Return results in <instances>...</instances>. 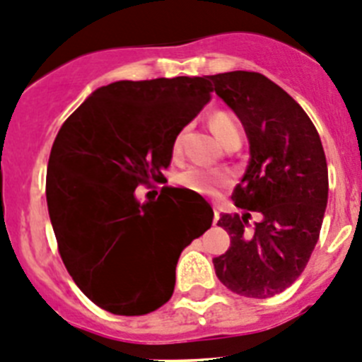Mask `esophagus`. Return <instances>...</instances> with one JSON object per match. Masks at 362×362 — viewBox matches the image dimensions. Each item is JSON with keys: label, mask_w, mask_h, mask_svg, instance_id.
I'll return each mask as SVG.
<instances>
[{"label": "esophagus", "mask_w": 362, "mask_h": 362, "mask_svg": "<svg viewBox=\"0 0 362 362\" xmlns=\"http://www.w3.org/2000/svg\"><path fill=\"white\" fill-rule=\"evenodd\" d=\"M217 221H218V211H217V209H215V215H214V223H217Z\"/></svg>", "instance_id": "obj_1"}]
</instances>
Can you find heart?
I'll list each match as a JSON object with an SVG mask.
<instances>
[{
	"label": "heart",
	"mask_w": 362,
	"mask_h": 362,
	"mask_svg": "<svg viewBox=\"0 0 362 362\" xmlns=\"http://www.w3.org/2000/svg\"><path fill=\"white\" fill-rule=\"evenodd\" d=\"M209 127L221 144H226L230 138L239 136V129L235 127L233 119L224 112H217V114L211 115ZM182 144H184V134L180 132L173 141V154L175 156L182 153ZM175 182L184 189H189L193 193H199V195H215L221 187H226L232 182V176L226 171H221V169L189 165L175 176Z\"/></svg>",
	"instance_id": "b5f03b06"
}]
</instances>
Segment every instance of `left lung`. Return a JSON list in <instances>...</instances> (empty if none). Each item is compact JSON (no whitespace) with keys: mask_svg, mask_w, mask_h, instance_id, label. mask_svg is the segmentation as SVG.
<instances>
[{"mask_svg":"<svg viewBox=\"0 0 362 362\" xmlns=\"http://www.w3.org/2000/svg\"><path fill=\"white\" fill-rule=\"evenodd\" d=\"M208 81L250 141V162L232 193L243 214L217 223L230 248L214 259L215 274L232 293L270 298L298 279L315 250L327 204L326 154L309 115L265 75L230 71Z\"/></svg>","mask_w":362,"mask_h":362,"instance_id":"obj_1","label":"left lung"}]
</instances>
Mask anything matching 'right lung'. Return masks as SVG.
<instances>
[{
    "label": "right lung",
    "mask_w": 362,
    "mask_h": 362,
    "mask_svg": "<svg viewBox=\"0 0 362 362\" xmlns=\"http://www.w3.org/2000/svg\"><path fill=\"white\" fill-rule=\"evenodd\" d=\"M208 77L117 81L88 97L54 138L45 197L59 254L77 287L105 311L138 317L175 291L182 250L214 223L199 193L163 184L173 141L211 99Z\"/></svg>",
    "instance_id": "obj_1"
}]
</instances>
